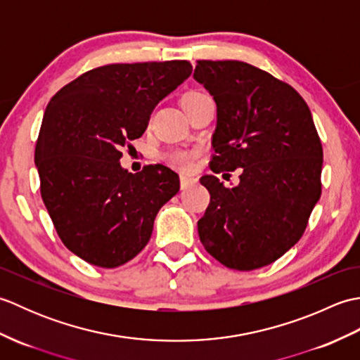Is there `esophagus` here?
Masks as SVG:
<instances>
[{"instance_id": "1", "label": "esophagus", "mask_w": 360, "mask_h": 360, "mask_svg": "<svg viewBox=\"0 0 360 360\" xmlns=\"http://www.w3.org/2000/svg\"><path fill=\"white\" fill-rule=\"evenodd\" d=\"M179 181H181V190H186L196 182V179L192 178V176H181Z\"/></svg>"}]
</instances>
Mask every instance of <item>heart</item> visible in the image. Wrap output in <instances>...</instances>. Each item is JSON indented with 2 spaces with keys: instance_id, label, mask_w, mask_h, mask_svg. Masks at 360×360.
<instances>
[{
  "instance_id": "obj_1",
  "label": "heart",
  "mask_w": 360,
  "mask_h": 360,
  "mask_svg": "<svg viewBox=\"0 0 360 360\" xmlns=\"http://www.w3.org/2000/svg\"><path fill=\"white\" fill-rule=\"evenodd\" d=\"M205 93L202 91H188V93L182 97V105H187L188 102H193L196 98H200ZM196 159V151H190V150H181L176 148L168 151L165 155V160L168 164L174 168H179L182 172H187L193 167V162Z\"/></svg>"
}]
</instances>
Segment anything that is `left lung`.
Wrapping results in <instances>:
<instances>
[{
    "label": "left lung",
    "mask_w": 360,
    "mask_h": 360,
    "mask_svg": "<svg viewBox=\"0 0 360 360\" xmlns=\"http://www.w3.org/2000/svg\"><path fill=\"white\" fill-rule=\"evenodd\" d=\"M193 77L218 108L210 170L241 168L236 187L213 174L200 179L210 204L198 233L221 264L254 271L302 238L322 195V142L303 97L269 72L236 60H198Z\"/></svg>",
    "instance_id": "obj_1"
}]
</instances>
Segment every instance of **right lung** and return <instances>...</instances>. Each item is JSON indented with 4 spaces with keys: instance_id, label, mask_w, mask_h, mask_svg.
I'll list each match as a JSON object with an SVG mask.
<instances>
[{
    "instance_id": "1",
    "label": "right lung",
    "mask_w": 360,
    "mask_h": 360,
    "mask_svg": "<svg viewBox=\"0 0 360 360\" xmlns=\"http://www.w3.org/2000/svg\"><path fill=\"white\" fill-rule=\"evenodd\" d=\"M190 74L187 60L105 65L51 98L35 145L40 193L60 240L86 263L112 269L133 259L179 192L172 168L128 173L119 160Z\"/></svg>"
}]
</instances>
